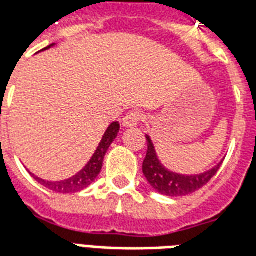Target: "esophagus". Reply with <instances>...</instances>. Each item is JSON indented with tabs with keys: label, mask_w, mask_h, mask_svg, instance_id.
Returning <instances> with one entry per match:
<instances>
[{
	"label": "esophagus",
	"mask_w": 256,
	"mask_h": 256,
	"mask_svg": "<svg viewBox=\"0 0 256 256\" xmlns=\"http://www.w3.org/2000/svg\"><path fill=\"white\" fill-rule=\"evenodd\" d=\"M144 119V114L141 111H130L123 118V126L124 128H134Z\"/></svg>",
	"instance_id": "1"
}]
</instances>
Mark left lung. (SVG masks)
<instances>
[{"instance_id":"1","label":"left lung","mask_w":256,"mask_h":256,"mask_svg":"<svg viewBox=\"0 0 256 256\" xmlns=\"http://www.w3.org/2000/svg\"><path fill=\"white\" fill-rule=\"evenodd\" d=\"M146 140H148V150L142 163V172L145 178L148 180V182L150 184V186L162 194H166V196L190 194L200 188H203L220 170V163L212 170L200 176H180L176 172H168L167 168L162 166L160 162L158 160L155 148L150 137H146Z\"/></svg>"}]
</instances>
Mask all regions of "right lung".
<instances>
[{
	"label": "right lung",
	"instance_id": "1",
	"mask_svg": "<svg viewBox=\"0 0 256 256\" xmlns=\"http://www.w3.org/2000/svg\"><path fill=\"white\" fill-rule=\"evenodd\" d=\"M50 46L52 45H49L48 48ZM48 48H45V49H48ZM118 133H119V123L114 122L110 128H106V134H104V137L101 140L98 148L94 152L93 158L90 159L89 163L86 164V167H84L82 172H78L76 176H74L72 178L66 180V181H60V182H49V181H44L41 178H34L41 185H44L45 188L58 193H75L82 190V189L88 188L90 184L93 182L96 178H97V176L100 174L104 156H106L110 145L112 144V141L116 138Z\"/></svg>",
	"mask_w": 256,
	"mask_h": 256
}]
</instances>
